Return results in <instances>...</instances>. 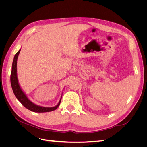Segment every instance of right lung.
Listing matches in <instances>:
<instances>
[{
    "label": "right lung",
    "mask_w": 147,
    "mask_h": 147,
    "mask_svg": "<svg viewBox=\"0 0 147 147\" xmlns=\"http://www.w3.org/2000/svg\"><path fill=\"white\" fill-rule=\"evenodd\" d=\"M21 51L20 50L18 51L14 57L13 59V64H12V68H11V73L10 75V82H11V85L12 90L14 93L15 96L21 103L23 104L26 109L28 110L32 111V112H38V113H43V112H51L56 110L57 107H58L61 101V98L59 102V103L57 104L56 106L53 107H45L39 106L36 104H34L33 102H31L26 96L25 93L21 90V88L20 86V84L18 83V80L17 77V59L18 57L20 54Z\"/></svg>",
    "instance_id": "add662e5"
}]
</instances>
